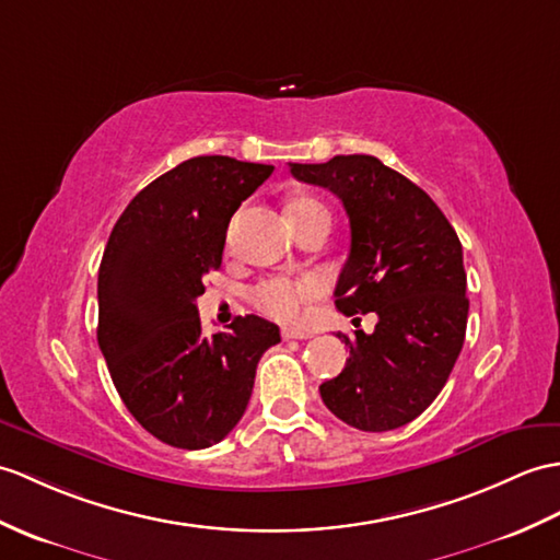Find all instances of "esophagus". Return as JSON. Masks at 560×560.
<instances>
[{"mask_svg":"<svg viewBox=\"0 0 560 560\" xmlns=\"http://www.w3.org/2000/svg\"><path fill=\"white\" fill-rule=\"evenodd\" d=\"M310 331H298V329H289V327H283L281 329V339L283 341H291V339H310Z\"/></svg>","mask_w":560,"mask_h":560,"instance_id":"esophagus-1","label":"esophagus"}]
</instances>
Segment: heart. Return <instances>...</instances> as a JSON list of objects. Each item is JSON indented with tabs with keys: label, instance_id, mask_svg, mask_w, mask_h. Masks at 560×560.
I'll return each instance as SVG.
<instances>
[{
	"label": "heart",
	"instance_id": "b5f03b06",
	"mask_svg": "<svg viewBox=\"0 0 560 560\" xmlns=\"http://www.w3.org/2000/svg\"><path fill=\"white\" fill-rule=\"evenodd\" d=\"M305 212H327L324 205L315 198H295L289 202V219L301 217ZM324 293V281L317 275L305 277H271L257 283L250 298L257 310L285 324H295L303 319L305 305Z\"/></svg>",
	"mask_w": 560,
	"mask_h": 560
}]
</instances>
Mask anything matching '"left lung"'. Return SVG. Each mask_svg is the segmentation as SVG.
Instances as JSON below:
<instances>
[{
  "label": "left lung",
  "instance_id": "8db88e82",
  "mask_svg": "<svg viewBox=\"0 0 560 560\" xmlns=\"http://www.w3.org/2000/svg\"><path fill=\"white\" fill-rule=\"evenodd\" d=\"M291 174L339 195L350 253L336 283L343 315L374 312L355 331L346 368L319 394L336 418L362 432H388L422 415L444 388L465 341L463 245L429 195L372 154L291 164Z\"/></svg>",
  "mask_w": 560,
  "mask_h": 560
}]
</instances>
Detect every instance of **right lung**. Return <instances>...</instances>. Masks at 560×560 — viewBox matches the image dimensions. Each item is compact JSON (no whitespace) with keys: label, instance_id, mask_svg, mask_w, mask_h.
Instances as JSON below:
<instances>
[{"label":"right lung","instance_id":"1","mask_svg":"<svg viewBox=\"0 0 560 560\" xmlns=\"http://www.w3.org/2000/svg\"><path fill=\"white\" fill-rule=\"evenodd\" d=\"M271 172L224 154L180 162L128 202L104 248L97 343L128 412L168 446L224 439L248 408L259 358L281 341L257 315L205 336L195 305L233 212Z\"/></svg>","mask_w":560,"mask_h":560}]
</instances>
